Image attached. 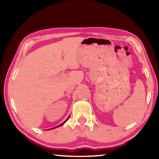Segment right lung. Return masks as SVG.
I'll return each mask as SVG.
<instances>
[{"mask_svg": "<svg viewBox=\"0 0 159 159\" xmlns=\"http://www.w3.org/2000/svg\"><path fill=\"white\" fill-rule=\"evenodd\" d=\"M69 116L68 117V118H66V120H65V121H64V122H63L62 123H61V124L60 125H59L58 126H57V127H55V128H57V127H60V126H61V125H62L63 124H64V123H65V122H66L67 121V120H68L69 119ZM51 128V129H49V130H52V129H54V128Z\"/></svg>", "mask_w": 159, "mask_h": 159, "instance_id": "1", "label": "right lung"}]
</instances>
